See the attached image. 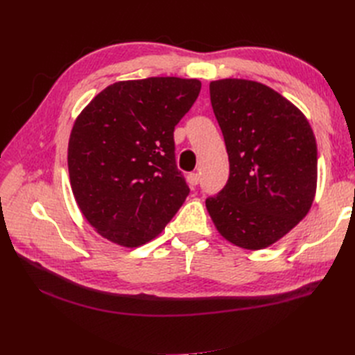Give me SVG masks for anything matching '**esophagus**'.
Masks as SVG:
<instances>
[{
    "instance_id": "esophagus-1",
    "label": "esophagus",
    "mask_w": 355,
    "mask_h": 355,
    "mask_svg": "<svg viewBox=\"0 0 355 355\" xmlns=\"http://www.w3.org/2000/svg\"><path fill=\"white\" fill-rule=\"evenodd\" d=\"M187 180H188V184L191 187H197L200 184V175L198 173H189Z\"/></svg>"
}]
</instances>
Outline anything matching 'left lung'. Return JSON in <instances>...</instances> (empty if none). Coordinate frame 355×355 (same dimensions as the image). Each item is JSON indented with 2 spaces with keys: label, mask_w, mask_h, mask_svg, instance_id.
<instances>
[{
  "label": "left lung",
  "mask_w": 355,
  "mask_h": 355,
  "mask_svg": "<svg viewBox=\"0 0 355 355\" xmlns=\"http://www.w3.org/2000/svg\"><path fill=\"white\" fill-rule=\"evenodd\" d=\"M210 101L227 145L230 178L206 207L223 239L247 250L265 249L313 206V128L292 102L256 81H211Z\"/></svg>",
  "instance_id": "8db88e82"
}]
</instances>
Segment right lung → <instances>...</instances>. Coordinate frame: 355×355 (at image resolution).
<instances>
[{
  "mask_svg": "<svg viewBox=\"0 0 355 355\" xmlns=\"http://www.w3.org/2000/svg\"><path fill=\"white\" fill-rule=\"evenodd\" d=\"M201 83L151 77L108 85L73 123L68 168L75 201L103 239L137 247L155 239L189 188L173 132Z\"/></svg>",
  "mask_w": 355,
  "mask_h": 355,
  "instance_id": "right-lung-1",
  "label": "right lung"
}]
</instances>
